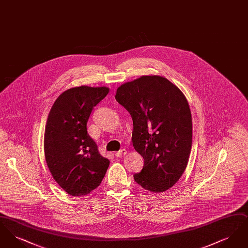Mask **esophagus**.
Segmentation results:
<instances>
[{
  "mask_svg": "<svg viewBox=\"0 0 248 248\" xmlns=\"http://www.w3.org/2000/svg\"><path fill=\"white\" fill-rule=\"evenodd\" d=\"M126 153H127V151H126L125 149H122V150H120L119 152H117V153L115 154V156H116V157H121V156L126 154Z\"/></svg>",
  "mask_w": 248,
  "mask_h": 248,
  "instance_id": "obj_1",
  "label": "esophagus"
}]
</instances>
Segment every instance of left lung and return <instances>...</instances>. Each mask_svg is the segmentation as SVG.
Masks as SVG:
<instances>
[{
  "mask_svg": "<svg viewBox=\"0 0 248 248\" xmlns=\"http://www.w3.org/2000/svg\"><path fill=\"white\" fill-rule=\"evenodd\" d=\"M115 98L132 117L133 146L144 159L135 181L152 192L170 189L185 171L191 149L187 98L175 84L157 75L122 84Z\"/></svg>",
  "mask_w": 248,
  "mask_h": 248,
  "instance_id": "left-lung-1",
  "label": "left lung"
}]
</instances>
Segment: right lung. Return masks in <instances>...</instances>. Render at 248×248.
<instances>
[{"instance_id": "1", "label": "right lung", "mask_w": 248, "mask_h": 248, "mask_svg": "<svg viewBox=\"0 0 248 248\" xmlns=\"http://www.w3.org/2000/svg\"><path fill=\"white\" fill-rule=\"evenodd\" d=\"M105 86H79L59 95L48 114L45 156L59 186L72 196H83L99 186L109 161L101 156L86 124L94 106L108 93Z\"/></svg>"}]
</instances>
